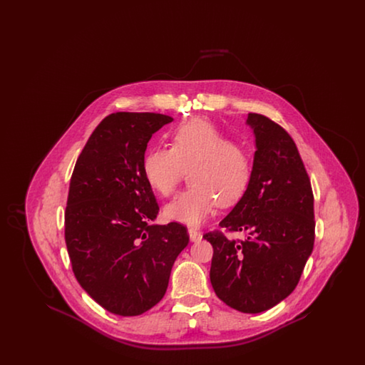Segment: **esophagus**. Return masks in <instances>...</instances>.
<instances>
[{
  "label": "esophagus",
  "instance_id": "obj_1",
  "mask_svg": "<svg viewBox=\"0 0 365 365\" xmlns=\"http://www.w3.org/2000/svg\"><path fill=\"white\" fill-rule=\"evenodd\" d=\"M189 235H190L191 242H198L202 238V234L200 231H197L195 228H189Z\"/></svg>",
  "mask_w": 365,
  "mask_h": 365
}]
</instances>
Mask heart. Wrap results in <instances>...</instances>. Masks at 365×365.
<instances>
[{"label": "heart", "mask_w": 365, "mask_h": 365, "mask_svg": "<svg viewBox=\"0 0 365 365\" xmlns=\"http://www.w3.org/2000/svg\"><path fill=\"white\" fill-rule=\"evenodd\" d=\"M191 185L165 205L168 220L200 226L217 205H228L246 190L252 178V157L241 145L204 119H192L171 133V148L146 153L142 170L148 185L170 195L185 170Z\"/></svg>", "instance_id": "heart-1"}]
</instances>
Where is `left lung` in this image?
Listing matches in <instances>:
<instances>
[{
    "mask_svg": "<svg viewBox=\"0 0 365 365\" xmlns=\"http://www.w3.org/2000/svg\"><path fill=\"white\" fill-rule=\"evenodd\" d=\"M256 152L250 182L220 222L243 231V241L215 231L210 283L228 307L243 313L271 309L292 294L314 242L311 180L294 140L271 119L249 113Z\"/></svg>",
    "mask_w": 365,
    "mask_h": 365,
    "instance_id": "obj_1",
    "label": "left lung"
}]
</instances>
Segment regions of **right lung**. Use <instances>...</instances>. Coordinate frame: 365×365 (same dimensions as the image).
Wrapping results in <instances>:
<instances>
[{"instance_id": "1", "label": "right lung", "mask_w": 365, "mask_h": 365, "mask_svg": "<svg viewBox=\"0 0 365 365\" xmlns=\"http://www.w3.org/2000/svg\"><path fill=\"white\" fill-rule=\"evenodd\" d=\"M171 116L116 112L100 123L78 157L66 208V243L82 289L108 312L138 316L165 294L187 246V228L150 225L158 215L143 176L148 142Z\"/></svg>"}]
</instances>
